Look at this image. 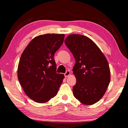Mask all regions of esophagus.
Wrapping results in <instances>:
<instances>
[{"mask_svg": "<svg viewBox=\"0 0 128 128\" xmlns=\"http://www.w3.org/2000/svg\"><path fill=\"white\" fill-rule=\"evenodd\" d=\"M70 74V72L69 70H67L66 72L64 73V76L66 77H68L69 75Z\"/></svg>", "mask_w": 128, "mask_h": 128, "instance_id": "1", "label": "esophagus"}]
</instances>
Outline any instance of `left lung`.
I'll return each instance as SVG.
<instances>
[{
    "instance_id": "1",
    "label": "left lung",
    "mask_w": 128,
    "mask_h": 128,
    "mask_svg": "<svg viewBox=\"0 0 128 128\" xmlns=\"http://www.w3.org/2000/svg\"><path fill=\"white\" fill-rule=\"evenodd\" d=\"M64 42L76 60L73 72L76 84L73 88V95L84 104L98 102L111 80L107 59L98 46L86 36L70 34Z\"/></svg>"
}]
</instances>
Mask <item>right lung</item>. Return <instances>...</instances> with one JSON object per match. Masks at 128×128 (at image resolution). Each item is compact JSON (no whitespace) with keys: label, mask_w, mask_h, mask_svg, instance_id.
Instances as JSON below:
<instances>
[{"label":"right lung","mask_w":128,"mask_h":128,"mask_svg":"<svg viewBox=\"0 0 128 128\" xmlns=\"http://www.w3.org/2000/svg\"><path fill=\"white\" fill-rule=\"evenodd\" d=\"M64 36L63 34L38 36L21 56L17 77L26 95L36 102H47L56 96L62 84L64 76L56 73L54 57Z\"/></svg>","instance_id":"1"}]
</instances>
